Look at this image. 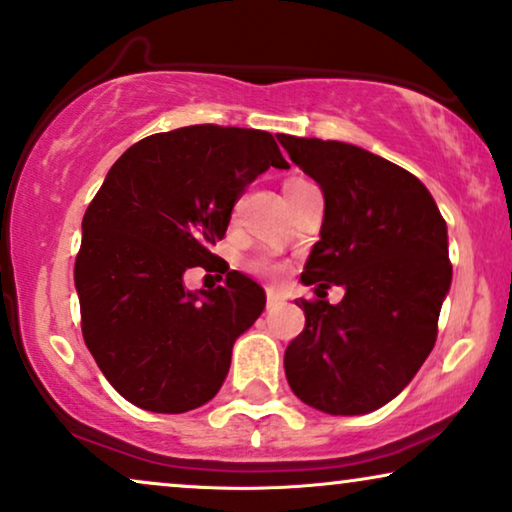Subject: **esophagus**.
Instances as JSON below:
<instances>
[{"instance_id": "1", "label": "esophagus", "mask_w": 512, "mask_h": 512, "mask_svg": "<svg viewBox=\"0 0 512 512\" xmlns=\"http://www.w3.org/2000/svg\"><path fill=\"white\" fill-rule=\"evenodd\" d=\"M265 303H268V308H275V305L284 303V296L280 294V291L268 289V294H265Z\"/></svg>"}]
</instances>
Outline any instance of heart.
Returning <instances> with one entry per match:
<instances>
[{"instance_id":"obj_1","label":"heart","mask_w":512,"mask_h":512,"mask_svg":"<svg viewBox=\"0 0 512 512\" xmlns=\"http://www.w3.org/2000/svg\"><path fill=\"white\" fill-rule=\"evenodd\" d=\"M301 181H303V178H289L287 183H301ZM247 268L258 277H268V280H275V277H280L282 272L287 270V265L275 261V258H270V256H258V258H254V261H249Z\"/></svg>"}]
</instances>
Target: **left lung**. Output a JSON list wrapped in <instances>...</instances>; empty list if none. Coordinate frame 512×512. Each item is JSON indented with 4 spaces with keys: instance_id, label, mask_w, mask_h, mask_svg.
<instances>
[{
    "instance_id": "obj_1",
    "label": "left lung",
    "mask_w": 512,
    "mask_h": 512,
    "mask_svg": "<svg viewBox=\"0 0 512 512\" xmlns=\"http://www.w3.org/2000/svg\"><path fill=\"white\" fill-rule=\"evenodd\" d=\"M277 141L324 195L320 242L301 282L345 289L336 305L298 301L305 329L284 353L287 381L324 414H369L400 395L433 350L451 287L447 223L426 185L374 152Z\"/></svg>"
}]
</instances>
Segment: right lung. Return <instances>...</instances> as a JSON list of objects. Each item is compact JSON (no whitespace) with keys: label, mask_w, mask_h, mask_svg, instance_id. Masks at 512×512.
Segmentation results:
<instances>
[{"label":"right lung","mask_w":512,"mask_h":512,"mask_svg":"<svg viewBox=\"0 0 512 512\" xmlns=\"http://www.w3.org/2000/svg\"><path fill=\"white\" fill-rule=\"evenodd\" d=\"M284 169L268 131L195 124L143 138L112 164L82 221L75 287L82 334L124 400L157 414L207 404L265 291L230 270L188 291L183 272L216 261L244 188Z\"/></svg>","instance_id":"right-lung-1"}]
</instances>
